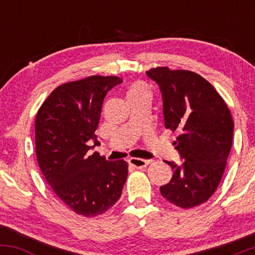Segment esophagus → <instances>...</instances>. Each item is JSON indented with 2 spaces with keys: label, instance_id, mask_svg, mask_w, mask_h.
Returning a JSON list of instances; mask_svg holds the SVG:
<instances>
[{
  "label": "esophagus",
  "instance_id": "1",
  "mask_svg": "<svg viewBox=\"0 0 255 255\" xmlns=\"http://www.w3.org/2000/svg\"><path fill=\"white\" fill-rule=\"evenodd\" d=\"M128 163H129V165L133 166V168L141 169L150 164V160L141 159V158H129V159H128Z\"/></svg>",
  "mask_w": 255,
  "mask_h": 255
}]
</instances>
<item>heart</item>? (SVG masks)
Returning a JSON list of instances; mask_svg holds the SVG:
<instances>
[{
	"instance_id": "heart-1",
	"label": "heart",
	"mask_w": 255,
	"mask_h": 255,
	"mask_svg": "<svg viewBox=\"0 0 255 255\" xmlns=\"http://www.w3.org/2000/svg\"><path fill=\"white\" fill-rule=\"evenodd\" d=\"M145 93H148V95H150V92H148V89L146 87V85L144 83H141V81H135V83L131 84L129 86V89H128L127 96H128V98H129V97H133V96L145 95Z\"/></svg>"
}]
</instances>
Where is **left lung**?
<instances>
[{"mask_svg": "<svg viewBox=\"0 0 255 255\" xmlns=\"http://www.w3.org/2000/svg\"><path fill=\"white\" fill-rule=\"evenodd\" d=\"M159 86L166 129L182 157L171 166L170 182L160 194L181 209L206 203L217 189L233 144L234 121L222 96L206 79L184 69L156 67L146 72Z\"/></svg>", "mask_w": 255, "mask_h": 255, "instance_id": "left-lung-1", "label": "left lung"}]
</instances>
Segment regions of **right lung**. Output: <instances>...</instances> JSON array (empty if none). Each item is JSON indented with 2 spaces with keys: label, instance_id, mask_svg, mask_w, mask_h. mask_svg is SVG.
<instances>
[{
  "label": "right lung",
  "instance_id": "right-lung-1",
  "mask_svg": "<svg viewBox=\"0 0 255 255\" xmlns=\"http://www.w3.org/2000/svg\"><path fill=\"white\" fill-rule=\"evenodd\" d=\"M115 75H92L56 87L43 102L34 121L36 154L52 192L73 212L96 217L121 197L128 175L124 159L110 160L97 152L89 156V140L101 119L108 91L121 84Z\"/></svg>",
  "mask_w": 255,
  "mask_h": 255
}]
</instances>
